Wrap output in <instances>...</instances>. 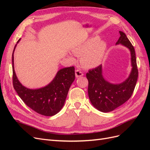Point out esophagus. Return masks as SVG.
<instances>
[{
	"label": "esophagus",
	"mask_w": 150,
	"mask_h": 150,
	"mask_svg": "<svg viewBox=\"0 0 150 150\" xmlns=\"http://www.w3.org/2000/svg\"><path fill=\"white\" fill-rule=\"evenodd\" d=\"M75 74L76 78H79V77L83 76L84 74L83 73V72H81L79 69H76L75 71Z\"/></svg>",
	"instance_id": "34e87169"
}]
</instances>
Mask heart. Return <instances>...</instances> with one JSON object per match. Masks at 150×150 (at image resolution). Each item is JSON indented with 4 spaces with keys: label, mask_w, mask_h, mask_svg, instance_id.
Returning a JSON list of instances; mask_svg holds the SVG:
<instances>
[{
    "label": "heart",
    "mask_w": 150,
    "mask_h": 150,
    "mask_svg": "<svg viewBox=\"0 0 150 150\" xmlns=\"http://www.w3.org/2000/svg\"><path fill=\"white\" fill-rule=\"evenodd\" d=\"M106 48V43L94 36L79 44L72 51L76 56H82L81 62L84 67L93 68L101 64Z\"/></svg>",
    "instance_id": "heart-1"
}]
</instances>
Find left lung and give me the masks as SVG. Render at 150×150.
<instances>
[{"instance_id":"8db88e82","label":"left lung","mask_w":150,"mask_h":150,"mask_svg":"<svg viewBox=\"0 0 150 150\" xmlns=\"http://www.w3.org/2000/svg\"><path fill=\"white\" fill-rule=\"evenodd\" d=\"M120 34L116 44H121L131 52L133 67L129 78L119 84L108 83L103 77L101 65L89 70L86 73L91 103L97 110L104 112L112 111L128 101L133 93L138 79V70L134 48L123 32L120 31Z\"/></svg>"}]
</instances>
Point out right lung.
<instances>
[{
    "label": "right lung",
    "mask_w": 150,
    "mask_h": 150,
    "mask_svg": "<svg viewBox=\"0 0 150 150\" xmlns=\"http://www.w3.org/2000/svg\"><path fill=\"white\" fill-rule=\"evenodd\" d=\"M20 39L17 43L19 42ZM13 51L12 83L13 88L19 96L27 106L39 114L46 116L57 114L64 106L70 86L74 81V67L60 69L52 82L45 87L38 89H30L22 86L17 79L13 68Z\"/></svg>",
    "instance_id": "add662e5"
}]
</instances>
